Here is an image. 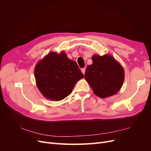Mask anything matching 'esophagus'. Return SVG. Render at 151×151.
Masks as SVG:
<instances>
[{
	"mask_svg": "<svg viewBox=\"0 0 151 151\" xmlns=\"http://www.w3.org/2000/svg\"><path fill=\"white\" fill-rule=\"evenodd\" d=\"M81 71H82V72H83V74L84 75V74H85V71H86V68H82V69H81Z\"/></svg>",
	"mask_w": 151,
	"mask_h": 151,
	"instance_id": "esophagus-1",
	"label": "esophagus"
}]
</instances>
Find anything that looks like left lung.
Listing matches in <instances>:
<instances>
[{
	"label": "left lung",
	"instance_id": "1",
	"mask_svg": "<svg viewBox=\"0 0 151 151\" xmlns=\"http://www.w3.org/2000/svg\"><path fill=\"white\" fill-rule=\"evenodd\" d=\"M93 64L87 67L84 78L93 93L101 98L115 95L120 91L125 79L123 67L109 54L94 55Z\"/></svg>",
	"mask_w": 151,
	"mask_h": 151
}]
</instances>
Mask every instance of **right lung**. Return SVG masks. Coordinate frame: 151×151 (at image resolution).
<instances>
[{
    "instance_id": "1",
    "label": "right lung",
    "mask_w": 151,
    "mask_h": 151,
    "mask_svg": "<svg viewBox=\"0 0 151 151\" xmlns=\"http://www.w3.org/2000/svg\"><path fill=\"white\" fill-rule=\"evenodd\" d=\"M36 84L45 98L58 101L65 98L84 75L77 63L66 53L52 52L40 60L35 67Z\"/></svg>"
}]
</instances>
